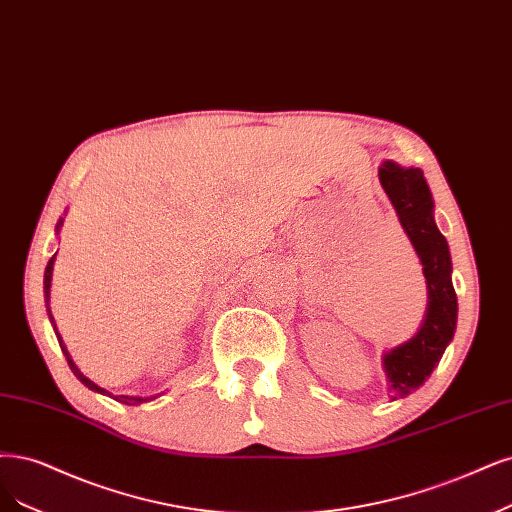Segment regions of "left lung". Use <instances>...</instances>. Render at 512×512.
<instances>
[{"label": "left lung", "instance_id": "left-lung-1", "mask_svg": "<svg viewBox=\"0 0 512 512\" xmlns=\"http://www.w3.org/2000/svg\"><path fill=\"white\" fill-rule=\"evenodd\" d=\"M379 182L424 267L428 307L415 337L383 354V370L390 381V398H407L432 375L453 339L457 324V296L451 281V254L434 222V199L424 171L383 161Z\"/></svg>", "mask_w": 512, "mask_h": 512}]
</instances>
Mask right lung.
Masks as SVG:
<instances>
[{
    "mask_svg": "<svg viewBox=\"0 0 512 512\" xmlns=\"http://www.w3.org/2000/svg\"><path fill=\"white\" fill-rule=\"evenodd\" d=\"M61 226H63V218H59V222H57V235H59V231H61ZM55 258H57V254L48 260V264H46V271H44V301H46V311H48V317H50V324H52V328H55V334H57V339H59L61 351H63V356H65V360H67L69 368H72V373H74V375H76V377H78V379L88 387V390H93V392L103 394V396H110V398H114V400H118V402H122V404H129V407H137V404L148 402V400H154L156 396H114V394H110L108 390H103V387H99L97 383H93L91 379L84 377V375L80 373V368L76 366V362L72 360V356H69V351H67L65 343H63V339H61V334L57 332L55 317H52V313H50V286H52V264H55Z\"/></svg>",
    "mask_w": 512,
    "mask_h": 512,
    "instance_id": "obj_1",
    "label": "right lung"
}]
</instances>
